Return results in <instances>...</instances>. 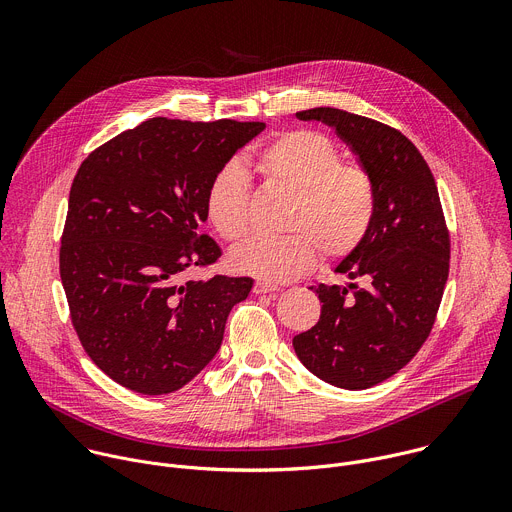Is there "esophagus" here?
Segmentation results:
<instances>
[{"label": "esophagus", "mask_w": 512, "mask_h": 512, "mask_svg": "<svg viewBox=\"0 0 512 512\" xmlns=\"http://www.w3.org/2000/svg\"><path fill=\"white\" fill-rule=\"evenodd\" d=\"M279 287L275 283H269V281H263V279H257L255 285H253V294L261 296V294H273V291H277Z\"/></svg>", "instance_id": "esophagus-1"}]
</instances>
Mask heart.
Returning <instances> with one entry per match:
<instances>
[{"label": "heart", "instance_id": "obj_1", "mask_svg": "<svg viewBox=\"0 0 512 512\" xmlns=\"http://www.w3.org/2000/svg\"><path fill=\"white\" fill-rule=\"evenodd\" d=\"M253 168L267 184L294 194L283 237H253L231 253L237 271L269 283L296 279L326 257H344L369 233L375 188L360 166L342 164L338 145L314 129L285 131L255 154ZM208 225L225 241L249 229V188L237 164L218 170L204 194Z\"/></svg>", "mask_w": 512, "mask_h": 512}]
</instances>
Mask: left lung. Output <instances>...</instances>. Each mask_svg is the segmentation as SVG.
Here are the masks:
<instances>
[{
	"label": "left lung",
	"instance_id": "left-lung-1",
	"mask_svg": "<svg viewBox=\"0 0 512 512\" xmlns=\"http://www.w3.org/2000/svg\"><path fill=\"white\" fill-rule=\"evenodd\" d=\"M336 131L373 180L369 233L334 271L356 283L314 289L322 314L294 336V350L318 379L348 391L375 387L417 354L431 332L450 269V235L429 166L397 129L342 109L296 113Z\"/></svg>",
	"mask_w": 512,
	"mask_h": 512
}]
</instances>
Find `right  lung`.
Segmentation results:
<instances>
[{"label":"right lung","mask_w":512,"mask_h":512,"mask_svg":"<svg viewBox=\"0 0 512 512\" xmlns=\"http://www.w3.org/2000/svg\"><path fill=\"white\" fill-rule=\"evenodd\" d=\"M263 129L154 117L103 143L72 180L60 279L85 352L121 387L174 393L221 348L253 279L188 271L221 257L198 233L212 176Z\"/></svg>","instance_id":"1"}]
</instances>
